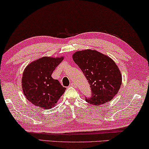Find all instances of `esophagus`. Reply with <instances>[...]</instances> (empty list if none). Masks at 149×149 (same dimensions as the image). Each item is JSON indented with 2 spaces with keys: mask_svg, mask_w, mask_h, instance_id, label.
Here are the masks:
<instances>
[{
  "mask_svg": "<svg viewBox=\"0 0 149 149\" xmlns=\"http://www.w3.org/2000/svg\"><path fill=\"white\" fill-rule=\"evenodd\" d=\"M75 84L74 83H73V82H72V83L70 84V86H72V87H75Z\"/></svg>",
  "mask_w": 149,
  "mask_h": 149,
  "instance_id": "1",
  "label": "esophagus"
}]
</instances>
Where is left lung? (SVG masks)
<instances>
[{"instance_id": "8db88e82", "label": "left lung", "mask_w": 149, "mask_h": 149, "mask_svg": "<svg viewBox=\"0 0 149 149\" xmlns=\"http://www.w3.org/2000/svg\"><path fill=\"white\" fill-rule=\"evenodd\" d=\"M72 58L90 85L92 96L86 97V102L100 106L112 100L122 84V75L116 63L107 55L92 49L76 52Z\"/></svg>"}]
</instances>
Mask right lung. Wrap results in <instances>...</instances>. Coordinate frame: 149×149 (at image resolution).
<instances>
[{
  "label": "right lung",
  "instance_id": "add662e5",
  "mask_svg": "<svg viewBox=\"0 0 149 149\" xmlns=\"http://www.w3.org/2000/svg\"><path fill=\"white\" fill-rule=\"evenodd\" d=\"M63 57H43L25 68L22 77V88L26 98L41 109H49L55 105L65 91L52 74L63 61Z\"/></svg>",
  "mask_w": 149,
  "mask_h": 149
}]
</instances>
